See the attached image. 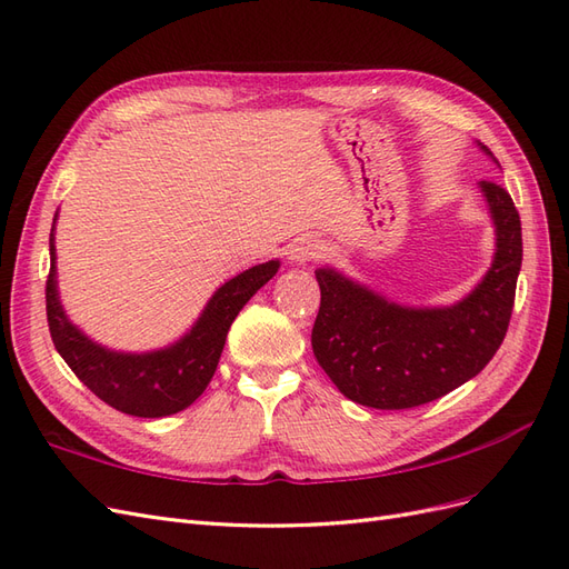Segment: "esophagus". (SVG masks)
Wrapping results in <instances>:
<instances>
[{"instance_id": "obj_1", "label": "esophagus", "mask_w": 569, "mask_h": 569, "mask_svg": "<svg viewBox=\"0 0 569 569\" xmlns=\"http://www.w3.org/2000/svg\"><path fill=\"white\" fill-rule=\"evenodd\" d=\"M322 253V242L316 234H303L297 237L295 242L289 244V258L295 263H308V261H316Z\"/></svg>"}]
</instances>
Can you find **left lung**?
I'll use <instances>...</instances> for the list:
<instances>
[{
    "label": "left lung",
    "instance_id": "1",
    "mask_svg": "<svg viewBox=\"0 0 569 569\" xmlns=\"http://www.w3.org/2000/svg\"><path fill=\"white\" fill-rule=\"evenodd\" d=\"M479 149L493 159L485 144ZM479 192L496 230L493 261L453 306H403L335 268L316 270L313 353L347 399L380 410L429 403L472 380L503 343L522 266V226L501 184L481 180Z\"/></svg>",
    "mask_w": 569,
    "mask_h": 569
}]
</instances>
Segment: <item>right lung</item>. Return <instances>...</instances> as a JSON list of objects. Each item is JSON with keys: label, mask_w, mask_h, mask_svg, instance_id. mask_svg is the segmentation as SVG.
<instances>
[{"label": "right lung", "mask_w": 569, "mask_h": 569, "mask_svg": "<svg viewBox=\"0 0 569 569\" xmlns=\"http://www.w3.org/2000/svg\"><path fill=\"white\" fill-rule=\"evenodd\" d=\"M49 261L47 320L51 341L84 387L111 408L134 418L173 416L199 399L218 368L232 320L280 268V261H268L234 274L216 289L192 330L178 341L157 351L126 353L101 347L68 320L57 287L54 228L49 234Z\"/></svg>", "instance_id": "add662e5"}]
</instances>
